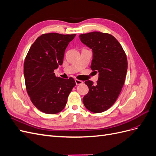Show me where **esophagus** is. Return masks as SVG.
Masks as SVG:
<instances>
[{
	"label": "esophagus",
	"mask_w": 156,
	"mask_h": 156,
	"mask_svg": "<svg viewBox=\"0 0 156 156\" xmlns=\"http://www.w3.org/2000/svg\"><path fill=\"white\" fill-rule=\"evenodd\" d=\"M75 83H76V85H79V84H81L83 83V82L81 80H78V79H75Z\"/></svg>",
	"instance_id": "34e87169"
}]
</instances>
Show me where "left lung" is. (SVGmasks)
<instances>
[{
    "label": "left lung",
    "instance_id": "1",
    "mask_svg": "<svg viewBox=\"0 0 156 156\" xmlns=\"http://www.w3.org/2000/svg\"><path fill=\"white\" fill-rule=\"evenodd\" d=\"M79 37L84 44L92 49L90 68L99 72L95 85L92 81L84 82L89 92L83 101L90 111L100 113L114 104L120 94L127 69L126 55L118 40L108 33L92 32Z\"/></svg>",
    "mask_w": 156,
    "mask_h": 156
}]
</instances>
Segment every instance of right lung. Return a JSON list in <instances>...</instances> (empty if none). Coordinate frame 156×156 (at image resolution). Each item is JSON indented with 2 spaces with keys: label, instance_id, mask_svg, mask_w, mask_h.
I'll use <instances>...</instances> for the list:
<instances>
[{
  "label": "right lung",
  "instance_id": "1",
  "mask_svg": "<svg viewBox=\"0 0 156 156\" xmlns=\"http://www.w3.org/2000/svg\"><path fill=\"white\" fill-rule=\"evenodd\" d=\"M76 34L48 33L39 36L24 62L27 92L34 105L46 114L62 111L75 86L73 78L55 76L54 70L63 63L65 49Z\"/></svg>",
  "mask_w": 156,
  "mask_h": 156
}]
</instances>
